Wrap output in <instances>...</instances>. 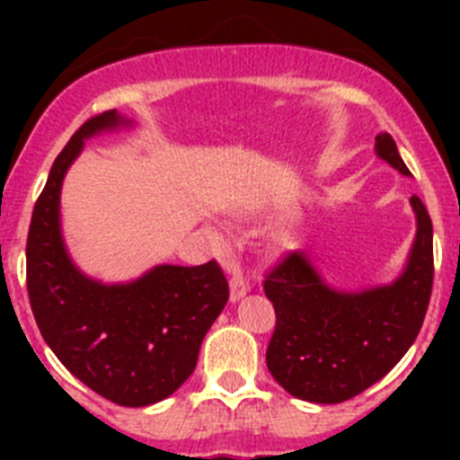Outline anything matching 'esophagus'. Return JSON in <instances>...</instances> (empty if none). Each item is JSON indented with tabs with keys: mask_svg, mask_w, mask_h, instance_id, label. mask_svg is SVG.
I'll use <instances>...</instances> for the list:
<instances>
[{
	"mask_svg": "<svg viewBox=\"0 0 460 460\" xmlns=\"http://www.w3.org/2000/svg\"><path fill=\"white\" fill-rule=\"evenodd\" d=\"M251 290V280L242 274L239 270H234L233 279H230V299L233 302H239L246 292Z\"/></svg>",
	"mask_w": 460,
	"mask_h": 460,
	"instance_id": "1",
	"label": "esophagus"
}]
</instances>
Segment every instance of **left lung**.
Instances as JSON below:
<instances>
[{
  "label": "left lung",
  "mask_w": 460,
  "mask_h": 460,
  "mask_svg": "<svg viewBox=\"0 0 460 460\" xmlns=\"http://www.w3.org/2000/svg\"><path fill=\"white\" fill-rule=\"evenodd\" d=\"M376 152L410 174L389 133L376 137ZM410 205L417 237L392 286L334 290L302 251L283 255L267 274L262 288L276 311L267 368L288 394L311 403H343L387 376L414 343L433 288V223L417 195Z\"/></svg>",
  "instance_id": "8db88e82"
}]
</instances>
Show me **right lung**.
Masks as SVG:
<instances>
[{"label": "right lung", "instance_id": "add662e5", "mask_svg": "<svg viewBox=\"0 0 460 460\" xmlns=\"http://www.w3.org/2000/svg\"><path fill=\"white\" fill-rule=\"evenodd\" d=\"M128 121L108 110L84 121L52 164L27 234V292L40 336L89 389L126 408L168 398L198 364L230 288L217 260L161 265L124 286H103L73 265L59 230V193L87 137Z\"/></svg>", "mask_w": 460, "mask_h": 460}]
</instances>
